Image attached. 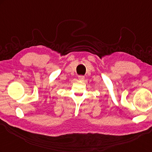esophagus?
Segmentation results:
<instances>
[{"label": "esophagus", "mask_w": 152, "mask_h": 152, "mask_svg": "<svg viewBox=\"0 0 152 152\" xmlns=\"http://www.w3.org/2000/svg\"><path fill=\"white\" fill-rule=\"evenodd\" d=\"M85 79V76H78V80L80 81H83Z\"/></svg>", "instance_id": "esophagus-1"}]
</instances>
